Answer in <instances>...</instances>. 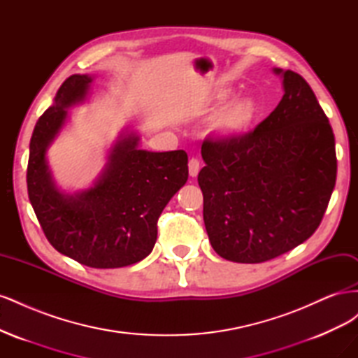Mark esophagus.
<instances>
[{"label":"esophagus","mask_w":358,"mask_h":358,"mask_svg":"<svg viewBox=\"0 0 358 358\" xmlns=\"http://www.w3.org/2000/svg\"><path fill=\"white\" fill-rule=\"evenodd\" d=\"M188 169H189V176L196 178L200 171V161L197 158H191L188 162Z\"/></svg>","instance_id":"1"}]
</instances>
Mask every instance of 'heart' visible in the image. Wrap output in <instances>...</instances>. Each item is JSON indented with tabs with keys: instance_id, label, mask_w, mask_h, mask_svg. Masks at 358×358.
Here are the masks:
<instances>
[{
	"instance_id": "1",
	"label": "heart",
	"mask_w": 358,
	"mask_h": 358,
	"mask_svg": "<svg viewBox=\"0 0 358 358\" xmlns=\"http://www.w3.org/2000/svg\"><path fill=\"white\" fill-rule=\"evenodd\" d=\"M227 99H229V92L224 91L218 95V100L221 101ZM255 113L257 103L252 99H249V96H245V99L236 100L234 103L224 107V109L213 117L212 127L216 133L224 136L237 134L251 124Z\"/></svg>"
}]
</instances>
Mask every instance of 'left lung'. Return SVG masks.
Returning a JSON list of instances; mask_svg holds the SVG:
<instances>
[{"mask_svg":"<svg viewBox=\"0 0 358 358\" xmlns=\"http://www.w3.org/2000/svg\"><path fill=\"white\" fill-rule=\"evenodd\" d=\"M275 73L285 94L263 122L201 145L206 231L215 252L236 263L268 262L309 239L336 183L329 117L300 74Z\"/></svg>","mask_w":358,"mask_h":358,"instance_id":"obj_1","label":"left lung"}]
</instances>
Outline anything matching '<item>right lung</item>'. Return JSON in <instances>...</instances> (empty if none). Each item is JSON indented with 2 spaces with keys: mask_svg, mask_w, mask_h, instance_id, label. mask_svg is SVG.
Masks as SVG:
<instances>
[{
  "mask_svg": "<svg viewBox=\"0 0 358 358\" xmlns=\"http://www.w3.org/2000/svg\"><path fill=\"white\" fill-rule=\"evenodd\" d=\"M92 82L73 74L61 85L55 104L43 113L29 142L28 197L43 233L58 252L94 268L134 264L150 254L157 222L170 199L188 180L185 150L149 152L128 134L113 146L95 185L74 196L59 192L50 179L46 149Z\"/></svg>",
  "mask_w": 358,
  "mask_h": 358,
  "instance_id": "1",
  "label": "right lung"
}]
</instances>
